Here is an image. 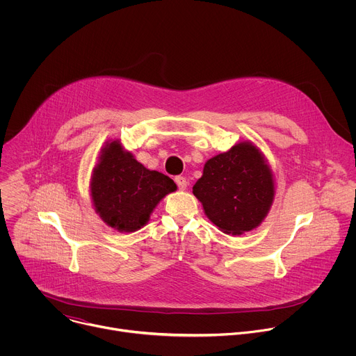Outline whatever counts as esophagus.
Segmentation results:
<instances>
[{"label":"esophagus","mask_w":356,"mask_h":356,"mask_svg":"<svg viewBox=\"0 0 356 356\" xmlns=\"http://www.w3.org/2000/svg\"><path fill=\"white\" fill-rule=\"evenodd\" d=\"M175 181H176L177 187H179L180 190H186V187H187V184H188V181H187L186 177H183V176H177V177L175 179Z\"/></svg>","instance_id":"esophagus-1"}]
</instances>
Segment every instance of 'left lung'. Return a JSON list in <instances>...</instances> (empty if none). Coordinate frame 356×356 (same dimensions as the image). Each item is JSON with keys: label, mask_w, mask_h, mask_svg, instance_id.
Segmentation results:
<instances>
[{"label": "left lung", "mask_w": 356, "mask_h": 356, "mask_svg": "<svg viewBox=\"0 0 356 356\" xmlns=\"http://www.w3.org/2000/svg\"><path fill=\"white\" fill-rule=\"evenodd\" d=\"M193 194L220 231L242 235L266 218L275 200V179L259 147L243 140L206 162Z\"/></svg>", "instance_id": "left-lung-1"}]
</instances>
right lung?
<instances>
[{"instance_id":"add662e5","label":"right lung","mask_w":356,"mask_h":356,"mask_svg":"<svg viewBox=\"0 0 356 356\" xmlns=\"http://www.w3.org/2000/svg\"><path fill=\"white\" fill-rule=\"evenodd\" d=\"M176 188L170 177L139 163L118 139L101 149L90 181L95 213L120 232L140 229L161 200Z\"/></svg>"}]
</instances>
